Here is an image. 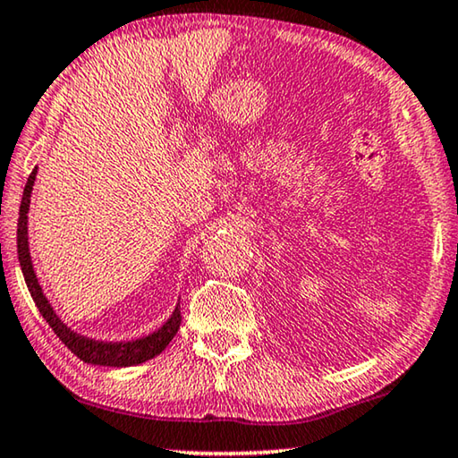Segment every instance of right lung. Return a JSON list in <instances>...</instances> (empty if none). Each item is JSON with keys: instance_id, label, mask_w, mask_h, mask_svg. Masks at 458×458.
I'll return each mask as SVG.
<instances>
[{"instance_id": "add662e5", "label": "right lung", "mask_w": 458, "mask_h": 458, "mask_svg": "<svg viewBox=\"0 0 458 458\" xmlns=\"http://www.w3.org/2000/svg\"><path fill=\"white\" fill-rule=\"evenodd\" d=\"M37 170L34 168L29 181H26L22 201H20V214H18V261L22 267L24 282L29 285V292L37 304V309L43 318L49 323L51 329L55 331L67 350L76 353L80 360H84L86 364L92 366H111V368H127V366H138L143 361L152 360L166 350V345L174 339L176 331L181 327V304L174 306L173 315L168 317L166 323L158 329L148 333V335L129 339V341H102L81 335V333L73 331L72 327H67L64 320L59 318L57 312L49 302V298L45 296L43 285H40L37 273H34L30 249H29V209H30V197L32 187L37 181Z\"/></svg>"}]
</instances>
